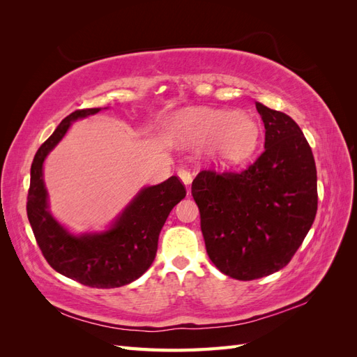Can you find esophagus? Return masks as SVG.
<instances>
[{
  "label": "esophagus",
  "instance_id": "1",
  "mask_svg": "<svg viewBox=\"0 0 357 357\" xmlns=\"http://www.w3.org/2000/svg\"><path fill=\"white\" fill-rule=\"evenodd\" d=\"M177 174H178V177H180V180L185 183L186 186H189L190 183H192V180H193V174L190 172V169H188L186 167H180L178 169H177Z\"/></svg>",
  "mask_w": 357,
  "mask_h": 357
}]
</instances>
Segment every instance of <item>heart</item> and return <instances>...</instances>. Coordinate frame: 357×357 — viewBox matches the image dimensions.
I'll return each mask as SVG.
<instances>
[{
    "mask_svg": "<svg viewBox=\"0 0 357 357\" xmlns=\"http://www.w3.org/2000/svg\"><path fill=\"white\" fill-rule=\"evenodd\" d=\"M174 132L186 144L213 143V155L223 165L240 164L259 142V126L241 113L189 109L174 119Z\"/></svg>",
    "mask_w": 357,
    "mask_h": 357,
    "instance_id": "heart-1",
    "label": "heart"
}]
</instances>
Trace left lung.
I'll return each instance as SVG.
<instances>
[{
  "label": "left lung",
  "instance_id": "obj_1",
  "mask_svg": "<svg viewBox=\"0 0 357 357\" xmlns=\"http://www.w3.org/2000/svg\"><path fill=\"white\" fill-rule=\"evenodd\" d=\"M265 149L241 171L202 169L192 181L211 262L236 280L284 268L317 213V171L311 147L290 116L261 102Z\"/></svg>",
  "mask_w": 357,
  "mask_h": 357
}]
</instances>
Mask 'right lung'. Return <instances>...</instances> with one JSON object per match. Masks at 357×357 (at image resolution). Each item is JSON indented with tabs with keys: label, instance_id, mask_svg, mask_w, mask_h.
Segmentation results:
<instances>
[{
	"label": "right lung",
	"instance_id": "add662e5",
	"mask_svg": "<svg viewBox=\"0 0 357 357\" xmlns=\"http://www.w3.org/2000/svg\"><path fill=\"white\" fill-rule=\"evenodd\" d=\"M100 110L73 112L40 146L31 165L26 213L40 250L55 271L84 286L112 289L134 282L153 264L162 226L174 205L186 197V189L172 176L160 185L139 190L109 231L75 236L63 229L47 210L43 162L71 122Z\"/></svg>",
	"mask_w": 357,
	"mask_h": 357
}]
</instances>
